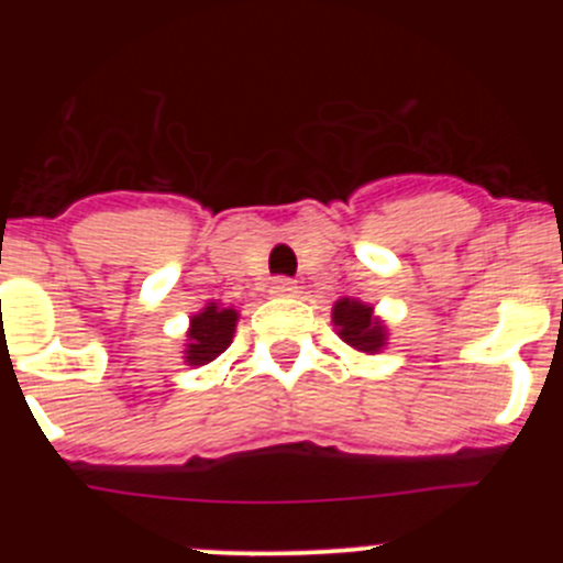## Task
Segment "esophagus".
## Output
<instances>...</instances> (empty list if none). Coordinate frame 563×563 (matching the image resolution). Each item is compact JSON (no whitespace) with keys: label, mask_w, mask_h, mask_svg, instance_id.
<instances>
[{"label":"esophagus","mask_w":563,"mask_h":563,"mask_svg":"<svg viewBox=\"0 0 563 563\" xmlns=\"http://www.w3.org/2000/svg\"><path fill=\"white\" fill-rule=\"evenodd\" d=\"M269 294H275V297H297L299 286L291 277H275L269 286Z\"/></svg>","instance_id":"1"}]
</instances>
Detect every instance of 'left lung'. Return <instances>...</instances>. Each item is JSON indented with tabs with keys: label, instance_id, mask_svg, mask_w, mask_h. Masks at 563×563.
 <instances>
[{
	"label": "left lung",
	"instance_id": "1",
	"mask_svg": "<svg viewBox=\"0 0 563 563\" xmlns=\"http://www.w3.org/2000/svg\"><path fill=\"white\" fill-rule=\"evenodd\" d=\"M332 323L338 329V338L360 354H378L389 340L387 323L373 313V305L362 302V299H338L332 305Z\"/></svg>",
	"mask_w": 563,
	"mask_h": 563
}]
</instances>
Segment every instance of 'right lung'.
I'll use <instances>...</instances> for the list:
<instances>
[{"label": "right lung", "mask_w": 563, "mask_h": 563, "mask_svg": "<svg viewBox=\"0 0 563 563\" xmlns=\"http://www.w3.org/2000/svg\"><path fill=\"white\" fill-rule=\"evenodd\" d=\"M240 321V310L223 302H207L198 313L190 316V327L185 332V351L181 360L190 367L209 365L231 345Z\"/></svg>", "instance_id": "1"}]
</instances>
